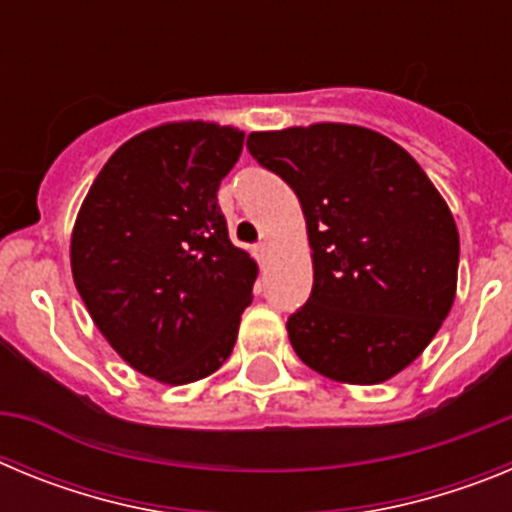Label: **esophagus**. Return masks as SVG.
Returning a JSON list of instances; mask_svg holds the SVG:
<instances>
[{"mask_svg": "<svg viewBox=\"0 0 512 512\" xmlns=\"http://www.w3.org/2000/svg\"><path fill=\"white\" fill-rule=\"evenodd\" d=\"M253 256H256V261H259V264H264V259L269 256V243L266 241L256 243V246H253Z\"/></svg>", "mask_w": 512, "mask_h": 512, "instance_id": "1", "label": "esophagus"}]
</instances>
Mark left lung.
I'll use <instances>...</instances> for the list:
<instances>
[{
	"mask_svg": "<svg viewBox=\"0 0 512 512\" xmlns=\"http://www.w3.org/2000/svg\"><path fill=\"white\" fill-rule=\"evenodd\" d=\"M246 146L305 212L312 292L287 320L295 354L336 382H387L423 354L454 305L449 205L405 148L359 125L251 133Z\"/></svg>",
	"mask_w": 512,
	"mask_h": 512,
	"instance_id": "left-lung-1",
	"label": "left lung"
}]
</instances>
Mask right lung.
Masks as SVG:
<instances>
[{"instance_id":"right-lung-1","label":"right lung","mask_w":512,"mask_h":512,"mask_svg":"<svg viewBox=\"0 0 512 512\" xmlns=\"http://www.w3.org/2000/svg\"><path fill=\"white\" fill-rule=\"evenodd\" d=\"M243 130L166 122L122 143L71 233V274L94 325L135 372L189 384L217 372L259 266L228 238L217 189Z\"/></svg>"}]
</instances>
